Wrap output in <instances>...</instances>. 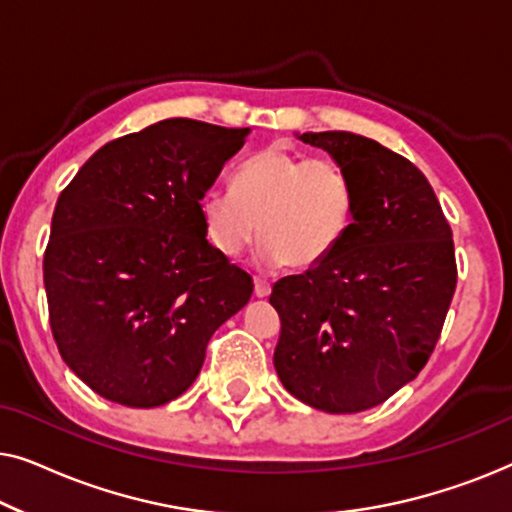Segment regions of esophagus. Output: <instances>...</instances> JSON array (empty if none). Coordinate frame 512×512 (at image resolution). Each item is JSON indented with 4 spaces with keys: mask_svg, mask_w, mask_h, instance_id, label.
<instances>
[{
    "mask_svg": "<svg viewBox=\"0 0 512 512\" xmlns=\"http://www.w3.org/2000/svg\"><path fill=\"white\" fill-rule=\"evenodd\" d=\"M270 291H272V284L268 279H254V293L258 298H268Z\"/></svg>",
    "mask_w": 512,
    "mask_h": 512,
    "instance_id": "34e87169",
    "label": "esophagus"
}]
</instances>
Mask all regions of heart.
<instances>
[{"mask_svg": "<svg viewBox=\"0 0 512 512\" xmlns=\"http://www.w3.org/2000/svg\"><path fill=\"white\" fill-rule=\"evenodd\" d=\"M200 212L209 242L223 256L244 254L261 233L258 258L265 265L307 270L345 240L354 186L335 160L268 146L237 167L233 188H209Z\"/></svg>", "mask_w": 512, "mask_h": 512, "instance_id": "1", "label": "heart"}]
</instances>
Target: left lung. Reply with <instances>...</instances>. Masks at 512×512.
Segmentation results:
<instances>
[{
	"label": "left lung",
	"mask_w": 512,
	"mask_h": 512,
	"mask_svg": "<svg viewBox=\"0 0 512 512\" xmlns=\"http://www.w3.org/2000/svg\"><path fill=\"white\" fill-rule=\"evenodd\" d=\"M354 186L338 249L279 279L275 370L289 394L324 412H361L415 380L436 349L457 289L452 228L408 158L354 132H305Z\"/></svg>",
	"instance_id": "obj_1"
}]
</instances>
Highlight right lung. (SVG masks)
<instances>
[{"label":"right lung","mask_w":512,"mask_h":512,"mask_svg":"<svg viewBox=\"0 0 512 512\" xmlns=\"http://www.w3.org/2000/svg\"><path fill=\"white\" fill-rule=\"evenodd\" d=\"M249 128L167 118L104 144L60 193L44 254L60 356L95 394L156 408L198 377L254 279L207 242L200 200Z\"/></svg>","instance_id":"1"}]
</instances>
